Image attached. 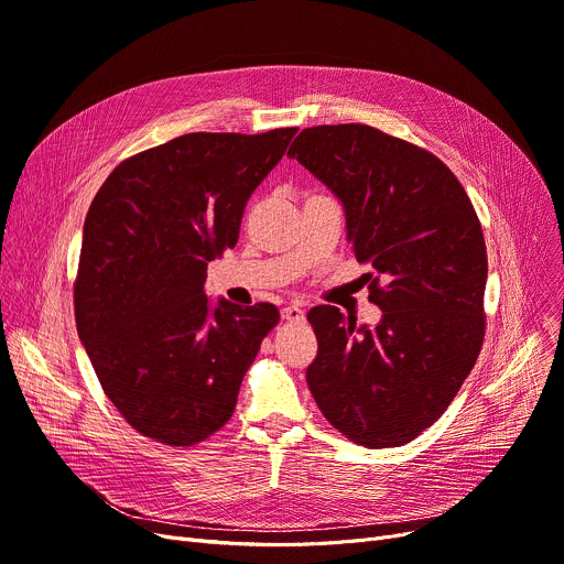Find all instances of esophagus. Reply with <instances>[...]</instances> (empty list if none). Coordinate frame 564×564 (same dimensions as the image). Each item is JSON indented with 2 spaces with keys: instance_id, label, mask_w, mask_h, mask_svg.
Instances as JSON below:
<instances>
[{
  "instance_id": "esophagus-1",
  "label": "esophagus",
  "mask_w": 564,
  "mask_h": 564,
  "mask_svg": "<svg viewBox=\"0 0 564 564\" xmlns=\"http://www.w3.org/2000/svg\"><path fill=\"white\" fill-rule=\"evenodd\" d=\"M281 317L285 322H300L304 319V311L297 306V304H288L283 311H281Z\"/></svg>"
}]
</instances>
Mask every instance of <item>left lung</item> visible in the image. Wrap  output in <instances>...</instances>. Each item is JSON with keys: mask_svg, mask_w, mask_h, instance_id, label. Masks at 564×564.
Returning <instances> with one entry per match:
<instances>
[{"mask_svg": "<svg viewBox=\"0 0 564 564\" xmlns=\"http://www.w3.org/2000/svg\"><path fill=\"white\" fill-rule=\"evenodd\" d=\"M288 158L340 200L347 242L384 281L370 283L375 327L336 306L308 311V389L349 441L404 446L448 409L482 347L487 249L476 210L438 158L370 126L306 128Z\"/></svg>", "mask_w": 564, "mask_h": 564, "instance_id": "obj_1", "label": "left lung"}]
</instances>
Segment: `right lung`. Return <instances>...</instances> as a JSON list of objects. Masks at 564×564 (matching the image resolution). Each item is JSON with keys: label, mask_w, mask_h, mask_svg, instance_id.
<instances>
[{"label": "right lung", "mask_w": 564, "mask_h": 564, "mask_svg": "<svg viewBox=\"0 0 564 564\" xmlns=\"http://www.w3.org/2000/svg\"><path fill=\"white\" fill-rule=\"evenodd\" d=\"M294 132L175 137L118 164L88 207L77 334L102 391L143 436L192 446L232 416L279 311L210 302L205 272L237 245L247 200Z\"/></svg>", "instance_id": "add662e5"}]
</instances>
